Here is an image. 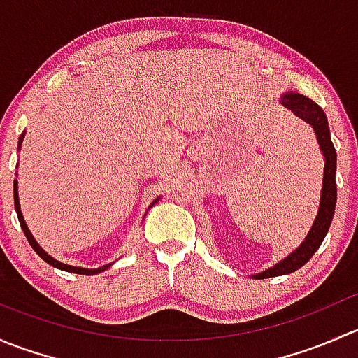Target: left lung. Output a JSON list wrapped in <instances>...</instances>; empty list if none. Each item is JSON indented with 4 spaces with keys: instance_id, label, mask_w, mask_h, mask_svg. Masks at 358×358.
<instances>
[{
    "instance_id": "left-lung-1",
    "label": "left lung",
    "mask_w": 358,
    "mask_h": 358,
    "mask_svg": "<svg viewBox=\"0 0 358 358\" xmlns=\"http://www.w3.org/2000/svg\"><path fill=\"white\" fill-rule=\"evenodd\" d=\"M280 103H282L286 109H289L296 117L308 122L313 128V131H315L320 152H322L324 156L322 190H320V201L319 209H317V216L315 220H313L306 237L303 239V243L299 244L294 251L289 252L286 258L280 259L279 263H275V265L270 266V268L263 270V272L255 273L252 279H268V277L286 275V273L296 272L298 268H301V266L315 255V251L320 248V244H322L324 237H326L327 230H329L331 227V222H333L336 196H338V192H336V149L333 145V140H331L329 122H327L326 112L320 109L313 100L306 99L301 93L294 92L282 93Z\"/></svg>"
}]
</instances>
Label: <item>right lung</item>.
Listing matches in <instances>:
<instances>
[{"instance_id":"obj_1","label":"right lung","mask_w":358,"mask_h":358,"mask_svg":"<svg viewBox=\"0 0 358 358\" xmlns=\"http://www.w3.org/2000/svg\"><path fill=\"white\" fill-rule=\"evenodd\" d=\"M24 135H25V131L22 133V135H20V138H19V147H17V149H19V150H20V147H22V140H24ZM13 199H15V211H17V216H19L20 227H22V230H24L25 237H27L29 244H31L32 249H34V251L38 252V255H39V258H43V259H45V262L48 263V265L55 266V268H59V270H64V272H71V273H81V275H95V273H100V272H103V270H107V268H109L110 265H114V263H109V265L99 266V268H81V266H72V265H66V263L59 262V259H55V258H53V256H50L48 252L45 251V249H43L41 246H39V244H38V241L34 239V236H32V234H31V230H29L27 223H25V220H24V215H22V209H20V202H19V182H17V180H13ZM157 201H159V197H157L156 201L152 202V204L149 206V209L152 208V206L156 204Z\"/></svg>"}]
</instances>
